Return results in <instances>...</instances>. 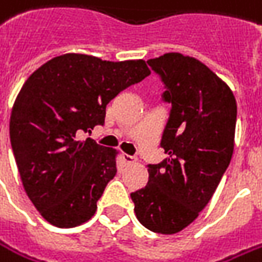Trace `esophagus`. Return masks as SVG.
<instances>
[{
  "label": "esophagus",
  "instance_id": "1",
  "mask_svg": "<svg viewBox=\"0 0 262 262\" xmlns=\"http://www.w3.org/2000/svg\"><path fill=\"white\" fill-rule=\"evenodd\" d=\"M123 161L126 162V164H135L136 161H138V158L136 157H132V155H123Z\"/></svg>",
  "mask_w": 262,
  "mask_h": 262
}]
</instances>
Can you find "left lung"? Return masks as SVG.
<instances>
[{"label":"left lung","mask_w":262,"mask_h":262,"mask_svg":"<svg viewBox=\"0 0 262 262\" xmlns=\"http://www.w3.org/2000/svg\"><path fill=\"white\" fill-rule=\"evenodd\" d=\"M148 63L172 105L161 142L168 158L149 165L148 184L130 197L145 228L172 235L197 219L229 165L236 100L228 84L193 56L169 52Z\"/></svg>","instance_id":"left-lung-1"}]
</instances>
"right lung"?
Returning <instances> with one entry per match:
<instances>
[{
    "mask_svg": "<svg viewBox=\"0 0 262 262\" xmlns=\"http://www.w3.org/2000/svg\"><path fill=\"white\" fill-rule=\"evenodd\" d=\"M149 74L143 59L65 53L24 82L11 110L10 139L24 190L50 225L75 228L94 216L117 172L119 150L81 135L103 124L105 105Z\"/></svg>",
    "mask_w": 262,
    "mask_h": 262,
    "instance_id": "right-lung-1",
    "label": "right lung"
}]
</instances>
